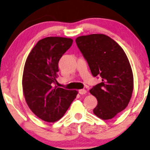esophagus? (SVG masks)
Wrapping results in <instances>:
<instances>
[{
  "mask_svg": "<svg viewBox=\"0 0 150 150\" xmlns=\"http://www.w3.org/2000/svg\"><path fill=\"white\" fill-rule=\"evenodd\" d=\"M79 94H81V95H85V94L87 93V90H85V89H81L79 91Z\"/></svg>",
  "mask_w": 150,
  "mask_h": 150,
  "instance_id": "esophagus-1",
  "label": "esophagus"
}]
</instances>
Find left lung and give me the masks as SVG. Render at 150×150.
I'll return each instance as SVG.
<instances>
[{
    "instance_id": "1",
    "label": "left lung",
    "mask_w": 150,
    "mask_h": 150,
    "mask_svg": "<svg viewBox=\"0 0 150 150\" xmlns=\"http://www.w3.org/2000/svg\"><path fill=\"white\" fill-rule=\"evenodd\" d=\"M76 42L92 75L101 77V83L90 90L98 101L94 114L103 120L112 119L127 108L132 98L134 76L129 59L122 48L106 35L80 36Z\"/></svg>"
}]
</instances>
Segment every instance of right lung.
Segmentation results:
<instances>
[{"instance_id":"obj_1","label":"right lung","mask_w":150,"mask_h":150,"mask_svg":"<svg viewBox=\"0 0 150 150\" xmlns=\"http://www.w3.org/2000/svg\"><path fill=\"white\" fill-rule=\"evenodd\" d=\"M73 43L71 38L48 37L31 50L24 65L22 86L28 106L39 118L55 122L60 120L76 97L77 90L53 87L58 62Z\"/></svg>"}]
</instances>
